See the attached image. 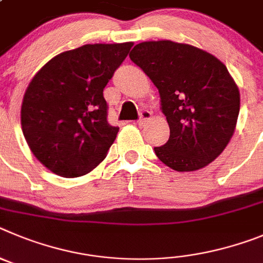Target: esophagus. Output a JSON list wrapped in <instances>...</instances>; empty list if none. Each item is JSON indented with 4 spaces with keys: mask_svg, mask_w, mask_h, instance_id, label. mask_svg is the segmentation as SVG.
Returning a JSON list of instances; mask_svg holds the SVG:
<instances>
[{
    "mask_svg": "<svg viewBox=\"0 0 263 263\" xmlns=\"http://www.w3.org/2000/svg\"><path fill=\"white\" fill-rule=\"evenodd\" d=\"M152 118V114H151V111L148 110H143L140 112V118H139V120H137V123H139V126H144L146 122H148L149 119Z\"/></svg>",
    "mask_w": 263,
    "mask_h": 263,
    "instance_id": "esophagus-1",
    "label": "esophagus"
}]
</instances>
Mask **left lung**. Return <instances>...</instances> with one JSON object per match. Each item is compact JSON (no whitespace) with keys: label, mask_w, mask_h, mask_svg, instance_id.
I'll list each match as a JSON object with an SVG mask.
<instances>
[{"label":"left lung","mask_w":263,"mask_h":263,"mask_svg":"<svg viewBox=\"0 0 263 263\" xmlns=\"http://www.w3.org/2000/svg\"><path fill=\"white\" fill-rule=\"evenodd\" d=\"M129 59L158 89L169 140L156 156L177 172L207 166L235 132L240 91L228 69L211 53L170 40L143 42Z\"/></svg>","instance_id":"1"}]
</instances>
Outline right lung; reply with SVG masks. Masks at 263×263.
I'll return each instance as SVG.
<instances>
[{
  "label": "right lung",
  "mask_w": 263,
  "mask_h": 263,
  "mask_svg": "<svg viewBox=\"0 0 263 263\" xmlns=\"http://www.w3.org/2000/svg\"><path fill=\"white\" fill-rule=\"evenodd\" d=\"M134 43L86 44L63 52L35 74L21 123L35 157L65 178L85 176L105 160L119 127L107 122L103 89Z\"/></svg>",
  "instance_id": "1"
}]
</instances>
